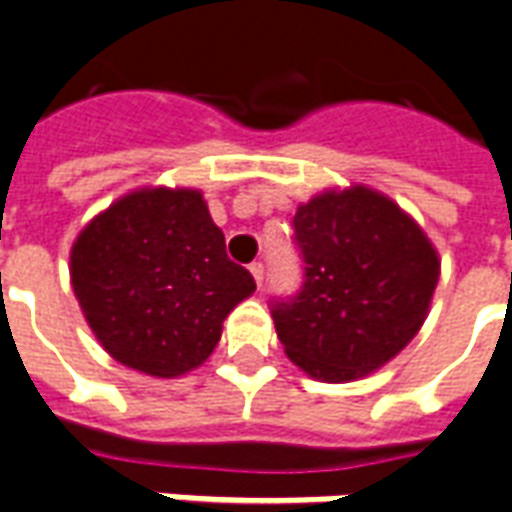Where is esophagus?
Here are the masks:
<instances>
[{
    "mask_svg": "<svg viewBox=\"0 0 512 512\" xmlns=\"http://www.w3.org/2000/svg\"><path fill=\"white\" fill-rule=\"evenodd\" d=\"M250 275H253V281H256V286L262 289V284H264V264L262 262L250 264Z\"/></svg>",
    "mask_w": 512,
    "mask_h": 512,
    "instance_id": "obj_1",
    "label": "esophagus"
}]
</instances>
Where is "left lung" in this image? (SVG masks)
Returning <instances> with one entry per match:
<instances>
[{
    "mask_svg": "<svg viewBox=\"0 0 512 512\" xmlns=\"http://www.w3.org/2000/svg\"><path fill=\"white\" fill-rule=\"evenodd\" d=\"M306 281L273 320L308 378L350 383L402 353L427 320L441 275L436 245L389 195L331 187L297 206Z\"/></svg>",
    "mask_w": 512,
    "mask_h": 512,
    "instance_id": "obj_1",
    "label": "left lung"
}]
</instances>
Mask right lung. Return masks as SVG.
I'll return each instance as SVG.
<instances>
[{"label": "right lung", "instance_id": "add662e5", "mask_svg": "<svg viewBox=\"0 0 512 512\" xmlns=\"http://www.w3.org/2000/svg\"><path fill=\"white\" fill-rule=\"evenodd\" d=\"M68 270L101 347L165 380L204 364L223 320L256 289L192 187H137L112 201L76 234Z\"/></svg>", "mask_w": 512, "mask_h": 512}]
</instances>
